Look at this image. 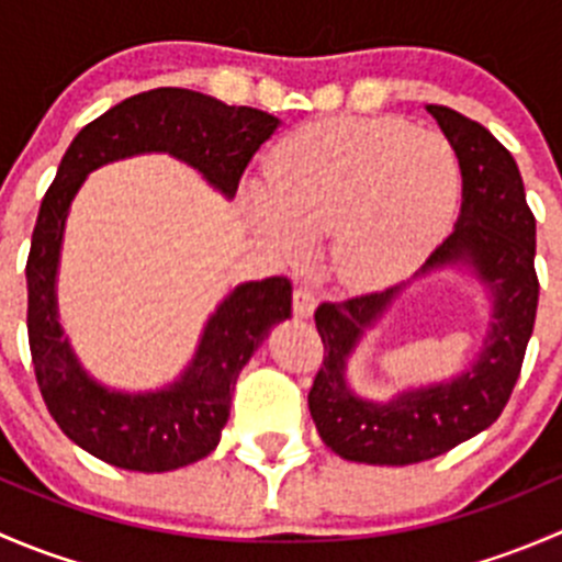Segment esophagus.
Masks as SVG:
<instances>
[{
    "label": "esophagus",
    "instance_id": "obj_1",
    "mask_svg": "<svg viewBox=\"0 0 562 562\" xmlns=\"http://www.w3.org/2000/svg\"><path fill=\"white\" fill-rule=\"evenodd\" d=\"M315 304H317V299H315L313 288L299 285L296 291H293V315H296V317H310V315H313L315 313Z\"/></svg>",
    "mask_w": 562,
    "mask_h": 562
}]
</instances>
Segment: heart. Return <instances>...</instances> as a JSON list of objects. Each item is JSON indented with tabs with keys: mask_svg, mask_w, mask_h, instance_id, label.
Returning a JSON list of instances; mask_svg holds the SVG:
<instances>
[{
	"mask_svg": "<svg viewBox=\"0 0 562 562\" xmlns=\"http://www.w3.org/2000/svg\"><path fill=\"white\" fill-rule=\"evenodd\" d=\"M269 190L247 195L255 228L296 258L334 234L331 266L353 288H386L443 239L459 201V166L443 138L400 119H328L271 151Z\"/></svg>",
	"mask_w": 562,
	"mask_h": 562,
	"instance_id": "heart-1",
	"label": "heart"
}]
</instances>
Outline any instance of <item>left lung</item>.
<instances>
[{
	"mask_svg": "<svg viewBox=\"0 0 562 562\" xmlns=\"http://www.w3.org/2000/svg\"><path fill=\"white\" fill-rule=\"evenodd\" d=\"M427 111L459 160L462 206L454 234L429 255L416 280L429 271L468 266L486 288L490 323L479 356L459 375L375 402L350 389L348 359L407 282L345 302H323L315 310L323 364L307 402L323 443L350 462H424L484 432L512 396L536 323V217L512 151L451 108L427 105Z\"/></svg>",
	"mask_w": 562,
	"mask_h": 562,
	"instance_id": "obj_1",
	"label": "left lung"
}]
</instances>
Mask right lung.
<instances>
[{"label":"right lung","mask_w":562,"mask_h":562,"mask_svg":"<svg viewBox=\"0 0 562 562\" xmlns=\"http://www.w3.org/2000/svg\"><path fill=\"white\" fill-rule=\"evenodd\" d=\"M277 127L280 119L258 108L160 87L108 108L61 157L26 260L32 364L61 432L113 468L166 473L212 454L228 424L236 378L271 326L291 317L293 288L285 277L241 282L209 315L195 356L173 383L157 391L108 389L83 370L59 323L56 274L72 198L108 162L157 151L195 168L231 201L247 162Z\"/></svg>","instance_id":"1"}]
</instances>
